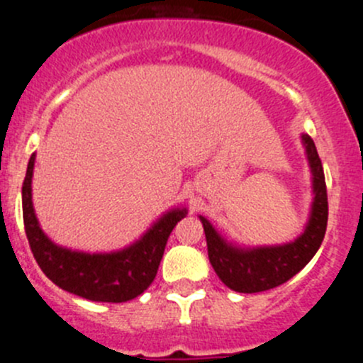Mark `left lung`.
Here are the masks:
<instances>
[{
  "label": "left lung",
  "instance_id": "1",
  "mask_svg": "<svg viewBox=\"0 0 363 363\" xmlns=\"http://www.w3.org/2000/svg\"><path fill=\"white\" fill-rule=\"evenodd\" d=\"M308 167L312 173V206L303 233L295 242L282 245L242 247L228 242L208 218L199 215L206 235L208 257L215 274L229 289L238 293H259L277 288L314 257L321 247L328 220V197H326L325 173L311 135L302 134Z\"/></svg>",
  "mask_w": 363,
  "mask_h": 363
}]
</instances>
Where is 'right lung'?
<instances>
[{
  "instance_id": "right-lung-1",
  "label": "right lung",
  "mask_w": 363,
  "mask_h": 363,
  "mask_svg": "<svg viewBox=\"0 0 363 363\" xmlns=\"http://www.w3.org/2000/svg\"><path fill=\"white\" fill-rule=\"evenodd\" d=\"M35 153L23 183V218L31 252L45 275L65 291L91 302L121 303L135 298L155 279L167 238L186 208L166 211L132 245L114 252H82L61 247L42 231L31 199Z\"/></svg>"
}]
</instances>
